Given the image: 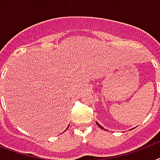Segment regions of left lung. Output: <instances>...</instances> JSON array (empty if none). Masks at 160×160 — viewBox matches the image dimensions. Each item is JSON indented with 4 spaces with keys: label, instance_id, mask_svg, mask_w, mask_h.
I'll return each mask as SVG.
<instances>
[{
    "label": "left lung",
    "instance_id": "8db88e82",
    "mask_svg": "<svg viewBox=\"0 0 160 160\" xmlns=\"http://www.w3.org/2000/svg\"><path fill=\"white\" fill-rule=\"evenodd\" d=\"M97 124H98V126H99V127H100V128H101V129H103V127H102V126H100V124H98V123H97Z\"/></svg>",
    "mask_w": 160,
    "mask_h": 160
}]
</instances>
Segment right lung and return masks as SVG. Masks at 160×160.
Listing matches in <instances>:
<instances>
[{"label":"right lung","mask_w":160,"mask_h":160,"mask_svg":"<svg viewBox=\"0 0 160 160\" xmlns=\"http://www.w3.org/2000/svg\"><path fill=\"white\" fill-rule=\"evenodd\" d=\"M67 129H68V128H67Z\"/></svg>","instance_id":"obj_1"}]
</instances>
